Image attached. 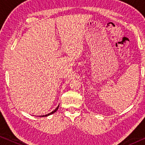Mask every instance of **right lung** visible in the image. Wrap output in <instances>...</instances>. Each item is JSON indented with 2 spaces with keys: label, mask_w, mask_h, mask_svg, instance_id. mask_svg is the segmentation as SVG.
<instances>
[{
  "label": "right lung",
  "mask_w": 145,
  "mask_h": 145,
  "mask_svg": "<svg viewBox=\"0 0 145 145\" xmlns=\"http://www.w3.org/2000/svg\"><path fill=\"white\" fill-rule=\"evenodd\" d=\"M59 105L56 108V109H55V110H54L53 111V112H51V113H49V114H46V115H43V116H40L39 117H47V116H50V115H51V114H54V113H55L57 111V110H58V108H59Z\"/></svg>",
  "instance_id": "obj_1"
}]
</instances>
